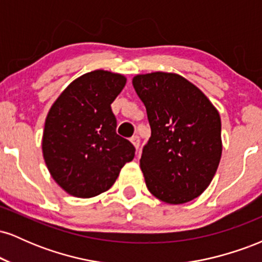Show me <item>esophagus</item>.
I'll list each match as a JSON object with an SVG mask.
<instances>
[{"instance_id":"1","label":"esophagus","mask_w":262,"mask_h":262,"mask_svg":"<svg viewBox=\"0 0 262 262\" xmlns=\"http://www.w3.org/2000/svg\"><path fill=\"white\" fill-rule=\"evenodd\" d=\"M130 141L132 143H133V145L135 146V148H139V145H140V138H139V135H133V137L130 138Z\"/></svg>"}]
</instances>
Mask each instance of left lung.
Returning <instances> with one entry per match:
<instances>
[{"label": "left lung", "mask_w": 262, "mask_h": 262, "mask_svg": "<svg viewBox=\"0 0 262 262\" xmlns=\"http://www.w3.org/2000/svg\"><path fill=\"white\" fill-rule=\"evenodd\" d=\"M133 86L151 128L140 158L146 187L162 202H189L208 187L221 161L218 111L177 74L137 75Z\"/></svg>", "instance_id": "1"}]
</instances>
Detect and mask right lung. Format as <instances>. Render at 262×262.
Instances as JSON below:
<instances>
[{
  "mask_svg": "<svg viewBox=\"0 0 262 262\" xmlns=\"http://www.w3.org/2000/svg\"><path fill=\"white\" fill-rule=\"evenodd\" d=\"M123 75L87 73L70 83L45 119L41 149L48 170L69 194L90 198L112 187L135 148L117 134L111 104L125 86Z\"/></svg>",
  "mask_w": 262,
  "mask_h": 262,
  "instance_id": "right-lung-1",
  "label": "right lung"
}]
</instances>
